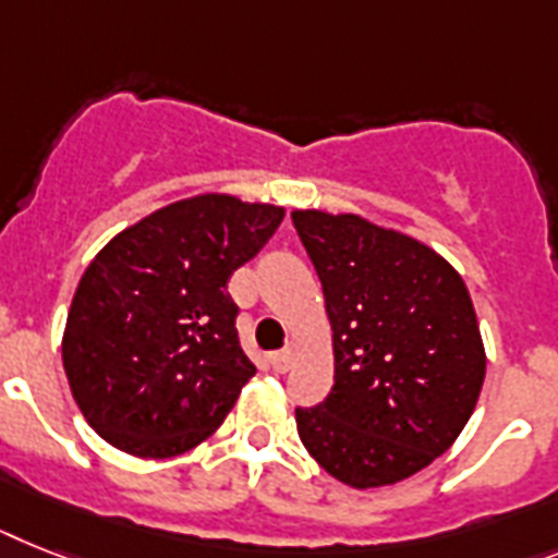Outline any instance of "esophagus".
Segmentation results:
<instances>
[{
  "label": "esophagus",
  "instance_id": "34e87169",
  "mask_svg": "<svg viewBox=\"0 0 558 558\" xmlns=\"http://www.w3.org/2000/svg\"><path fill=\"white\" fill-rule=\"evenodd\" d=\"M290 365H293V351H290V348H284V351L270 353V367H274L276 373L290 371Z\"/></svg>",
  "mask_w": 558,
  "mask_h": 558
}]
</instances>
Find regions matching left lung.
<instances>
[{
	"mask_svg": "<svg viewBox=\"0 0 558 558\" xmlns=\"http://www.w3.org/2000/svg\"><path fill=\"white\" fill-rule=\"evenodd\" d=\"M333 330V388L296 408L307 453L344 485L381 487L462 434L485 348L462 276L416 239L353 214L293 210Z\"/></svg>",
	"mask_w": 558,
	"mask_h": 558,
	"instance_id": "left-lung-1",
	"label": "left lung"
}]
</instances>
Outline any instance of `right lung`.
Masks as SVG:
<instances>
[{
  "label": "right lung",
  "mask_w": 558,
  "mask_h": 558,
  "mask_svg": "<svg viewBox=\"0 0 558 558\" xmlns=\"http://www.w3.org/2000/svg\"><path fill=\"white\" fill-rule=\"evenodd\" d=\"M205 193L113 236L73 293L62 362L82 416L113 448L168 459L222 425L256 367L239 348L233 270L282 222Z\"/></svg>",
  "instance_id": "add662e5"
}]
</instances>
